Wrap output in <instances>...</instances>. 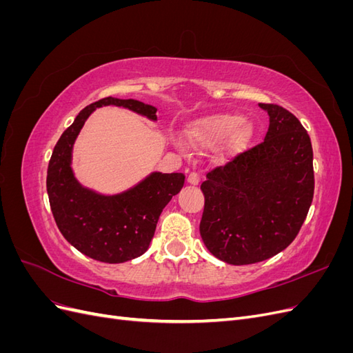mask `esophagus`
I'll list each match as a JSON object with an SVG mask.
<instances>
[{
  "instance_id": "1",
  "label": "esophagus",
  "mask_w": 353,
  "mask_h": 353,
  "mask_svg": "<svg viewBox=\"0 0 353 353\" xmlns=\"http://www.w3.org/2000/svg\"><path fill=\"white\" fill-rule=\"evenodd\" d=\"M187 181H188V183H190V184H193V185H197V184L200 183V174H199V172H191V174L188 175Z\"/></svg>"
}]
</instances>
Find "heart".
<instances>
[{
    "instance_id": "1",
    "label": "heart",
    "mask_w": 353,
    "mask_h": 353,
    "mask_svg": "<svg viewBox=\"0 0 353 353\" xmlns=\"http://www.w3.org/2000/svg\"><path fill=\"white\" fill-rule=\"evenodd\" d=\"M228 136V150L240 152L250 140L252 128L243 123L240 114H215L196 122L191 130V137L200 145H215Z\"/></svg>"
}]
</instances>
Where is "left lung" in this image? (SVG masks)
I'll return each instance as SVG.
<instances>
[{"instance_id": "obj_1", "label": "left lung", "mask_w": 353, "mask_h": 353, "mask_svg": "<svg viewBox=\"0 0 353 353\" xmlns=\"http://www.w3.org/2000/svg\"><path fill=\"white\" fill-rule=\"evenodd\" d=\"M265 140L206 174L200 236L215 258L250 265L283 252L301 231L314 199L311 138L279 104Z\"/></svg>"}]
</instances>
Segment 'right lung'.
I'll return each mask as SVG.
<instances>
[{"label":"right lung","mask_w":353,"mask_h":353,"mask_svg":"<svg viewBox=\"0 0 353 353\" xmlns=\"http://www.w3.org/2000/svg\"><path fill=\"white\" fill-rule=\"evenodd\" d=\"M119 105L156 121L157 109L137 100L105 97L87 105L61 134L47 170V193L60 232L91 259L122 263L150 244L160 213L184 185V174L153 172L134 188L101 196L83 188L72 172V148L88 116L101 105Z\"/></svg>","instance_id":"right-lung-1"}]
</instances>
